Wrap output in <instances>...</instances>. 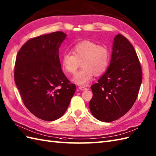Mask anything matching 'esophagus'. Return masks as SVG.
Returning a JSON list of instances; mask_svg holds the SVG:
<instances>
[{"label":"esophagus","mask_w":156,"mask_h":156,"mask_svg":"<svg viewBox=\"0 0 156 156\" xmlns=\"http://www.w3.org/2000/svg\"><path fill=\"white\" fill-rule=\"evenodd\" d=\"M78 88L80 90H87V88L86 87H85V86H80L79 87H78Z\"/></svg>","instance_id":"obj_1"}]
</instances>
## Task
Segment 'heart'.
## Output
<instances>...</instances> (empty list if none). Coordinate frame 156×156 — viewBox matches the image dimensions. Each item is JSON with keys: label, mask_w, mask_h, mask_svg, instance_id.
<instances>
[{"label": "heart", "mask_w": 156, "mask_h": 156, "mask_svg": "<svg viewBox=\"0 0 156 156\" xmlns=\"http://www.w3.org/2000/svg\"><path fill=\"white\" fill-rule=\"evenodd\" d=\"M72 52L64 53L62 56L61 63L66 73L74 74L81 62L82 68L72 79L77 84H87L94 74H103L109 66L110 52L106 46L84 41L74 46Z\"/></svg>", "instance_id": "1"}]
</instances>
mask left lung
Masks as SVG:
<instances>
[{"mask_svg":"<svg viewBox=\"0 0 156 156\" xmlns=\"http://www.w3.org/2000/svg\"><path fill=\"white\" fill-rule=\"evenodd\" d=\"M142 81V68L134 48L124 36L117 34L110 66L91 86L93 96L89 106L93 116L104 122L122 117L135 103Z\"/></svg>","mask_w":156,"mask_h":156,"instance_id":"1","label":"left lung"}]
</instances>
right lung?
I'll return each instance as SVG.
<instances>
[{
	"label": "right lung",
	"mask_w": 156,
	"mask_h": 156,
	"mask_svg": "<svg viewBox=\"0 0 156 156\" xmlns=\"http://www.w3.org/2000/svg\"><path fill=\"white\" fill-rule=\"evenodd\" d=\"M63 32L30 38L17 54L14 81L27 109L36 117L54 121L62 116L76 92L61 69L58 49Z\"/></svg>",
	"instance_id": "obj_1"
}]
</instances>
